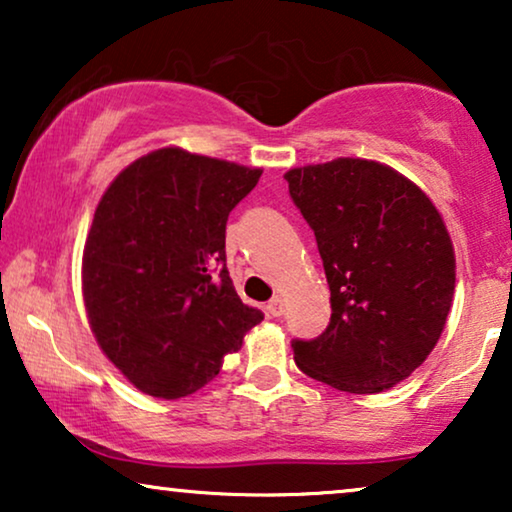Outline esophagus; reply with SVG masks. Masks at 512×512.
<instances>
[{
	"instance_id": "34e87169",
	"label": "esophagus",
	"mask_w": 512,
	"mask_h": 512,
	"mask_svg": "<svg viewBox=\"0 0 512 512\" xmlns=\"http://www.w3.org/2000/svg\"><path fill=\"white\" fill-rule=\"evenodd\" d=\"M268 314H272V317H282L284 314V298H279V296H275L268 303Z\"/></svg>"
}]
</instances>
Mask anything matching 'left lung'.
<instances>
[{
	"label": "left lung",
	"instance_id": "1",
	"mask_svg": "<svg viewBox=\"0 0 512 512\" xmlns=\"http://www.w3.org/2000/svg\"><path fill=\"white\" fill-rule=\"evenodd\" d=\"M310 223L331 289V321L293 340L305 375L349 394H377L436 347L454 296V249L422 188L361 158L284 174Z\"/></svg>",
	"mask_w": 512,
	"mask_h": 512
}]
</instances>
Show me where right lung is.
Here are the masks:
<instances>
[{
    "label": "right lung",
    "mask_w": 512,
    "mask_h": 512,
    "mask_svg": "<svg viewBox=\"0 0 512 512\" xmlns=\"http://www.w3.org/2000/svg\"><path fill=\"white\" fill-rule=\"evenodd\" d=\"M261 172L167 146L104 191L83 249V303L97 345L144 394L205 387L263 319L226 268L228 214Z\"/></svg>",
    "instance_id": "right-lung-1"
}]
</instances>
